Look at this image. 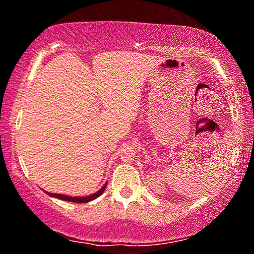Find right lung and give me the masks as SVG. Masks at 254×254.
<instances>
[{"instance_id":"obj_1","label":"right lung","mask_w":254,"mask_h":254,"mask_svg":"<svg viewBox=\"0 0 254 254\" xmlns=\"http://www.w3.org/2000/svg\"><path fill=\"white\" fill-rule=\"evenodd\" d=\"M105 187H106V184L103 186L100 190L95 194L93 195H89V196H86V197H71V196H66V195H60V194H53V192H47L49 196L51 197H56V198H59V199H63V200H67V201H72V203H88V201H91L93 199L97 198V197H100L103 192L105 190Z\"/></svg>"}]
</instances>
